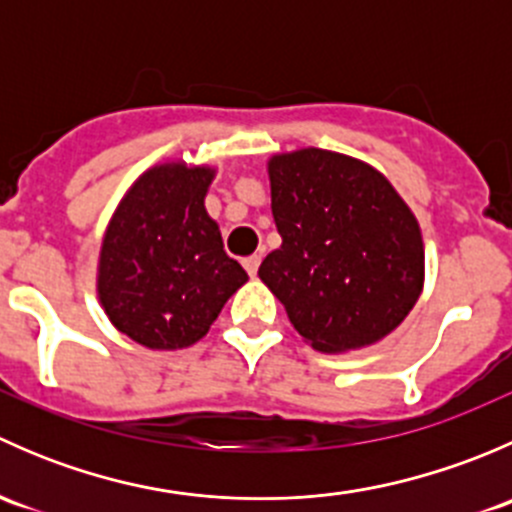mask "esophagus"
<instances>
[{
    "mask_svg": "<svg viewBox=\"0 0 512 512\" xmlns=\"http://www.w3.org/2000/svg\"><path fill=\"white\" fill-rule=\"evenodd\" d=\"M242 267L247 270V275L250 277H257V270H260V255H250L242 260Z\"/></svg>",
    "mask_w": 512,
    "mask_h": 512,
    "instance_id": "obj_1",
    "label": "esophagus"
}]
</instances>
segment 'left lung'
<instances>
[{"label": "left lung", "mask_w": 512, "mask_h": 512, "mask_svg": "<svg viewBox=\"0 0 512 512\" xmlns=\"http://www.w3.org/2000/svg\"><path fill=\"white\" fill-rule=\"evenodd\" d=\"M267 173L282 245L260 280L317 352L381 342L423 289L416 215L379 170L344 153H277Z\"/></svg>", "instance_id": "8db88e82"}]
</instances>
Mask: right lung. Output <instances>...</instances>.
<instances>
[{"mask_svg":"<svg viewBox=\"0 0 512 512\" xmlns=\"http://www.w3.org/2000/svg\"><path fill=\"white\" fill-rule=\"evenodd\" d=\"M215 178L183 160L148 168L118 203L98 255V299L113 327L146 349L200 342L247 282L205 210Z\"/></svg>","mask_w":512,"mask_h":512,"instance_id":"right-lung-1","label":"right lung"}]
</instances>
